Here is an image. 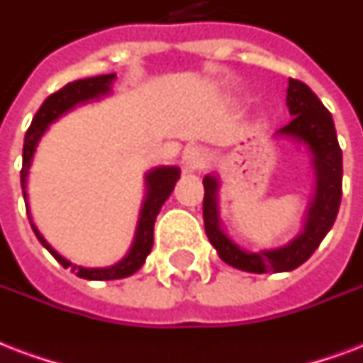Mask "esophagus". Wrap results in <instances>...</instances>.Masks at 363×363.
<instances>
[{"mask_svg":"<svg viewBox=\"0 0 363 363\" xmlns=\"http://www.w3.org/2000/svg\"><path fill=\"white\" fill-rule=\"evenodd\" d=\"M182 171L184 173H194V171L201 169V167H206L207 163V154L203 148L200 146H190L186 150L182 152Z\"/></svg>","mask_w":363,"mask_h":363,"instance_id":"1","label":"esophagus"}]
</instances>
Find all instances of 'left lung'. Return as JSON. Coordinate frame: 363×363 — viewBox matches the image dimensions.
Listing matches in <instances>:
<instances>
[{"label":"left lung","mask_w":363,"mask_h":363,"mask_svg":"<svg viewBox=\"0 0 363 363\" xmlns=\"http://www.w3.org/2000/svg\"><path fill=\"white\" fill-rule=\"evenodd\" d=\"M287 108L293 120L274 135V140H289L304 146L311 157L314 192L304 211L303 230L278 247L249 251L226 234L218 211V175L203 177V225L218 257L243 272H289L308 261L335 223L342 196V152L337 143L333 118L308 85L289 79Z\"/></svg>","instance_id":"left-lung-1"}]
</instances>
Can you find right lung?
Returning <instances> with one entry per match:
<instances>
[{
    "label": "right lung",
    "mask_w": 363,
    "mask_h": 363,
    "mask_svg": "<svg viewBox=\"0 0 363 363\" xmlns=\"http://www.w3.org/2000/svg\"><path fill=\"white\" fill-rule=\"evenodd\" d=\"M116 74H102V76L85 77V79H76V82L68 83L62 89L52 93L45 99V102L41 104L38 110V114L32 120V125L26 131L24 137V148H22V171H21V186L22 194H24V203H26V213L30 218V225L34 230L35 238L40 240L43 247L51 253L57 261L65 268H72V272L83 278V280H121L127 276H133L138 268L143 267L146 261V257L152 251V243H154V223L162 206L165 200L169 198L173 188H175L177 181L181 179V169L177 165H157L152 167L150 171L145 173V198H143V206H140V213H138L137 230H135V238L127 255L118 261L116 264L110 267H79L76 262L68 261L66 257H62L59 251L49 245L45 238L41 236V232L38 230V226L32 220L30 215V207H28V194H26V181L28 173H30V165L34 160L35 148L40 145L41 137L45 135L51 123L59 120L60 116H65L66 112H70L76 106L87 104V102L101 101L104 96L112 93L114 87Z\"/></svg>",
    "instance_id": "1"
}]
</instances>
